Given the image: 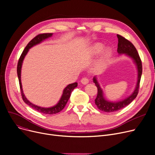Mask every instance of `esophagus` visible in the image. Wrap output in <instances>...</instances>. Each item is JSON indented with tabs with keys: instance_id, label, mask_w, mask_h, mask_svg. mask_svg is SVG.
I'll use <instances>...</instances> for the list:
<instances>
[{
	"instance_id": "esophagus-1",
	"label": "esophagus",
	"mask_w": 155,
	"mask_h": 155,
	"mask_svg": "<svg viewBox=\"0 0 155 155\" xmlns=\"http://www.w3.org/2000/svg\"><path fill=\"white\" fill-rule=\"evenodd\" d=\"M88 82H89V80L87 77H84L82 80H81V83L84 85L87 84L88 83Z\"/></svg>"
}]
</instances>
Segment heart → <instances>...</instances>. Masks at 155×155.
<instances>
[{"label":"heart","instance_id":"1","mask_svg":"<svg viewBox=\"0 0 155 155\" xmlns=\"http://www.w3.org/2000/svg\"><path fill=\"white\" fill-rule=\"evenodd\" d=\"M104 46L101 43H96L95 44L92 49V53L93 54H99L103 49ZM110 55V50L109 49L105 50L102 54V56L99 60L95 64V68L97 71H102L105 69L107 67V65L109 61V57Z\"/></svg>","mask_w":155,"mask_h":155}]
</instances>
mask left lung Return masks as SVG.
Here are the masks:
<instances>
[{"mask_svg": "<svg viewBox=\"0 0 155 155\" xmlns=\"http://www.w3.org/2000/svg\"><path fill=\"white\" fill-rule=\"evenodd\" d=\"M117 36L118 38L117 53L119 54H125L133 59L136 65V68L137 70V80L136 88L131 95H129L123 101L117 102H110L105 99V97H104L103 91L98 81H97V77H94L93 81L97 87V95L95 100V104L99 110L106 112H115L123 109L126 107L127 105H128L136 98L138 94V91H139L140 83L142 75V63L136 48L131 42H130L129 40L126 39L125 38L119 35H117Z\"/></svg>", "mask_w": 155, "mask_h": 155, "instance_id": "left-lung-1", "label": "left lung"}]
</instances>
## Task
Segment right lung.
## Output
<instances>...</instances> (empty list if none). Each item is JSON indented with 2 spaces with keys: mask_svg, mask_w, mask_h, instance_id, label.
Instances as JSON below:
<instances>
[{
  "mask_svg": "<svg viewBox=\"0 0 155 155\" xmlns=\"http://www.w3.org/2000/svg\"><path fill=\"white\" fill-rule=\"evenodd\" d=\"M53 33H43V34H39L38 35H37L35 38H34L32 39L31 41L27 45V46H26L25 49H24V51H22L20 58L19 59V61L18 63V67H17V72H18V77L19 78V85H20V88H21V95L22 97V99L24 101V102H25L26 104H28V105L31 107H32V109H35L36 110H38L39 112H41L43 114H56L59 112H60L61 110H62L65 105H66L68 99H70L71 92L73 91L75 87H77L78 84L77 82H75L73 84H71L68 85L66 87L64 88V89L63 90V94L61 97V99H60L59 102H58L56 105H54L53 107H48V108H46V107H41L38 106V105H36L33 104H32L31 102H30L27 99L26 97L24 95V93H23V90L22 88V84H21V67H22V62L24 60V57L26 55V54L28 53V51L31 48H32L33 46H35L40 43H41L43 41L45 40L46 39L50 38L51 36H52Z\"/></svg>",
  "mask_w": 155,
  "mask_h": 155,
  "instance_id": "right-lung-1",
  "label": "right lung"
}]
</instances>
